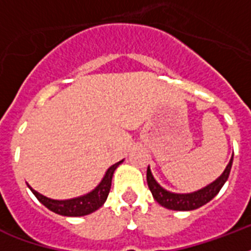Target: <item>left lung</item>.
<instances>
[{
  "label": "left lung",
  "instance_id": "1",
  "mask_svg": "<svg viewBox=\"0 0 251 251\" xmlns=\"http://www.w3.org/2000/svg\"><path fill=\"white\" fill-rule=\"evenodd\" d=\"M232 163H233V156L230 157L229 163L222 173V176L216 178L214 182H211L210 185H207L206 187H203L201 190L194 191V193H189V194H177V193H171V191L165 190L156 182V179L153 178L152 173L150 167L147 168V185H149L150 190L152 193V197L155 198L159 204L168 208V210L175 211H191L195 208L202 207L203 204H206L214 198L215 195L218 194L223 185L226 183V181L229 177L230 168H232Z\"/></svg>",
  "mask_w": 251,
  "mask_h": 251
}]
</instances>
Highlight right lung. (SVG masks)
Here are the masks:
<instances>
[{
  "label": "right lung",
  "instance_id": "right-lung-1",
  "mask_svg": "<svg viewBox=\"0 0 251 251\" xmlns=\"http://www.w3.org/2000/svg\"><path fill=\"white\" fill-rule=\"evenodd\" d=\"M122 161L124 160L118 161V163L108 168V171L105 172V176L102 177L98 186L95 187L92 191H90L88 194L78 197V198L57 201V199H50L48 197H45V195L40 194V193H37L29 185L28 187L29 190L33 193V195L36 197L37 201L43 203L48 210L53 211V212H56L58 215H62V216H84V215L92 214L104 204V202L108 198V194H109L114 171Z\"/></svg>",
  "mask_w": 251,
  "mask_h": 251
}]
</instances>
